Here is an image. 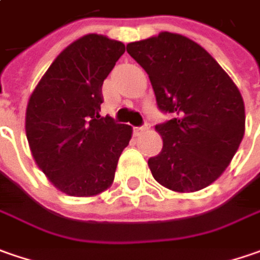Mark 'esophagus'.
I'll return each instance as SVG.
<instances>
[{"mask_svg": "<svg viewBox=\"0 0 260 260\" xmlns=\"http://www.w3.org/2000/svg\"><path fill=\"white\" fill-rule=\"evenodd\" d=\"M148 129H150V126H148V123H145V125H142L140 128H135V132L137 134H141V132H147Z\"/></svg>", "mask_w": 260, "mask_h": 260, "instance_id": "obj_1", "label": "esophagus"}]
</instances>
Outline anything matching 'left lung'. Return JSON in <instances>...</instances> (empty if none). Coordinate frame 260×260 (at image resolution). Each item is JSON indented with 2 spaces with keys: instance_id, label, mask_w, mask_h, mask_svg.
I'll use <instances>...</instances> for the list:
<instances>
[{
  "instance_id": "left-lung-1",
  "label": "left lung",
  "mask_w": 260,
  "mask_h": 260,
  "mask_svg": "<svg viewBox=\"0 0 260 260\" xmlns=\"http://www.w3.org/2000/svg\"><path fill=\"white\" fill-rule=\"evenodd\" d=\"M126 51L148 74L158 109L173 115L155 126L163 148L148 160L152 177L179 193L209 186L244 135L237 85L201 45L177 33L132 42Z\"/></svg>"
}]
</instances>
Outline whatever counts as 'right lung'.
I'll list each match as a JSON object with an SVG mask.
<instances>
[{
	"instance_id": "right-lung-1",
	"label": "right lung",
	"mask_w": 260,
	"mask_h": 260,
	"mask_svg": "<svg viewBox=\"0 0 260 260\" xmlns=\"http://www.w3.org/2000/svg\"><path fill=\"white\" fill-rule=\"evenodd\" d=\"M125 45L90 33L68 45L28 99L26 137L51 183L70 197H96L115 179L132 128L100 116L102 85Z\"/></svg>"
}]
</instances>
